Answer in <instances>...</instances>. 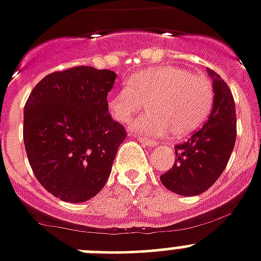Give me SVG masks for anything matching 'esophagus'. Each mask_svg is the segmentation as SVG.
<instances>
[{
    "label": "esophagus",
    "mask_w": 261,
    "mask_h": 261,
    "mask_svg": "<svg viewBox=\"0 0 261 261\" xmlns=\"http://www.w3.org/2000/svg\"><path fill=\"white\" fill-rule=\"evenodd\" d=\"M137 139L141 142L142 145L147 146V147H152V146H156V142L154 141V139H147V138H145V137H138Z\"/></svg>",
    "instance_id": "esophagus-1"
}]
</instances>
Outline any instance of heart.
<instances>
[{
  "instance_id": "obj_1",
  "label": "heart",
  "mask_w": 261,
  "mask_h": 261,
  "mask_svg": "<svg viewBox=\"0 0 261 261\" xmlns=\"http://www.w3.org/2000/svg\"><path fill=\"white\" fill-rule=\"evenodd\" d=\"M213 84L209 77L177 67L143 69L127 79V84L110 99L114 119L127 122L143 107L147 110L131 123L137 133L152 137L189 135L204 123L213 105Z\"/></svg>"
}]
</instances>
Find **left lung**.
<instances>
[{
  "label": "left lung",
  "instance_id": "8db88e82",
  "mask_svg": "<svg viewBox=\"0 0 261 261\" xmlns=\"http://www.w3.org/2000/svg\"><path fill=\"white\" fill-rule=\"evenodd\" d=\"M213 109L200 130L189 141L175 146V162L161 175V182L181 196H197L207 190L222 174L236 142V107L229 87L215 71Z\"/></svg>",
  "mask_w": 261,
  "mask_h": 261
}]
</instances>
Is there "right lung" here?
Instances as JSON below:
<instances>
[{
	"label": "right lung",
	"mask_w": 261,
	"mask_h": 261,
	"mask_svg": "<svg viewBox=\"0 0 261 261\" xmlns=\"http://www.w3.org/2000/svg\"><path fill=\"white\" fill-rule=\"evenodd\" d=\"M115 72L79 65L36 84L24 109V145L36 178L67 202H84L106 185L124 127L109 114Z\"/></svg>",
	"instance_id": "right-lung-1"
}]
</instances>
